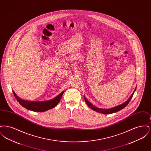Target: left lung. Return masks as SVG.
I'll return each instance as SVG.
<instances>
[{"instance_id":"obj_1","label":"left lung","mask_w":151,"mask_h":151,"mask_svg":"<svg viewBox=\"0 0 151 151\" xmlns=\"http://www.w3.org/2000/svg\"><path fill=\"white\" fill-rule=\"evenodd\" d=\"M135 91V89L133 93L131 94L130 97L128 99V100L126 101L125 102H124L123 104H121V105H120L119 106H117L114 107V108H111V109H100V108H96V106H93L92 104H91L87 100L85 97H84V100H85V101H86L87 105L89 106V108H91V109H92L94 111H96L97 112L100 113H102V114H111V113H115V112H117V111L122 110L123 108H125L129 104V101H131V99L132 98V96L134 95Z\"/></svg>"}]
</instances>
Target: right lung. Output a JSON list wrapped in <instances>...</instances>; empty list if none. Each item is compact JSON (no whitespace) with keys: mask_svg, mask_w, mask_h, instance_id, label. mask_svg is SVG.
<instances>
[{"mask_svg":"<svg viewBox=\"0 0 151 151\" xmlns=\"http://www.w3.org/2000/svg\"><path fill=\"white\" fill-rule=\"evenodd\" d=\"M13 93L16 99L24 108L37 112H43L54 108L55 106L57 105L63 94V92H62L61 93L59 94L57 97H56L55 98L51 100L40 102H31L22 100L16 96V94L14 91Z\"/></svg>","mask_w":151,"mask_h":151,"instance_id":"add662e5","label":"right lung"}]
</instances>
